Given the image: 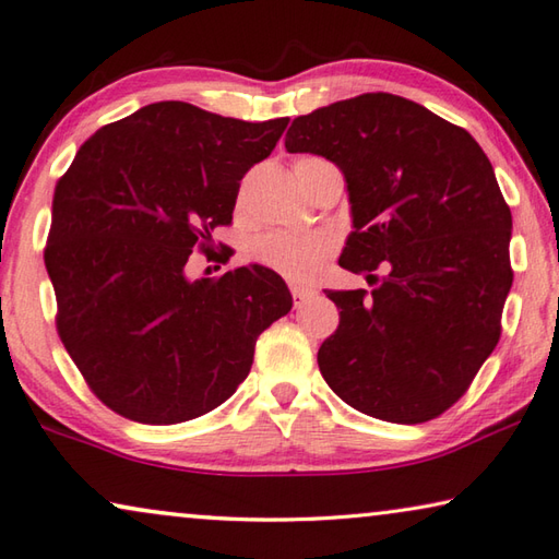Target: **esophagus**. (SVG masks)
Masks as SVG:
<instances>
[{"mask_svg":"<svg viewBox=\"0 0 559 559\" xmlns=\"http://www.w3.org/2000/svg\"><path fill=\"white\" fill-rule=\"evenodd\" d=\"M311 297H313V289L297 287V284L292 287V299H294V307H297V309L304 307V304H307Z\"/></svg>","mask_w":559,"mask_h":559,"instance_id":"esophagus-1","label":"esophagus"}]
</instances>
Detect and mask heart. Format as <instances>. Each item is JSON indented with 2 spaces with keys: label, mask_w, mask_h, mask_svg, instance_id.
Returning a JSON list of instances; mask_svg holds the SVG:
<instances>
[{
  "label": "heart",
  "mask_w": 559,
  "mask_h": 559,
  "mask_svg": "<svg viewBox=\"0 0 559 559\" xmlns=\"http://www.w3.org/2000/svg\"><path fill=\"white\" fill-rule=\"evenodd\" d=\"M335 250L323 230H270L250 243V258L289 282H311Z\"/></svg>",
  "instance_id": "obj_1"
}]
</instances>
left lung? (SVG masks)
Listing matches in <instances>:
<instances>
[{
	"label": "left lung",
	"instance_id": "obj_1",
	"mask_svg": "<svg viewBox=\"0 0 559 559\" xmlns=\"http://www.w3.org/2000/svg\"><path fill=\"white\" fill-rule=\"evenodd\" d=\"M284 145L341 167L355 230L338 262L377 284L325 289L341 323L319 347L323 379L392 424L445 414L497 347L513 282L511 209L489 157L465 129L386 92L299 116Z\"/></svg>",
	"mask_w": 559,
	"mask_h": 559
}]
</instances>
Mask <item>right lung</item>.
Instances as JSON below:
<instances>
[{"label": "right lung", "mask_w": 559, "mask_h": 559, "mask_svg": "<svg viewBox=\"0 0 559 559\" xmlns=\"http://www.w3.org/2000/svg\"><path fill=\"white\" fill-rule=\"evenodd\" d=\"M289 119L250 123L155 102L82 143L52 194L46 270L56 329L104 406L139 424L204 416L250 372L258 335L292 309L262 265L189 280L240 180Z\"/></svg>", "instance_id": "right-lung-1"}]
</instances>
